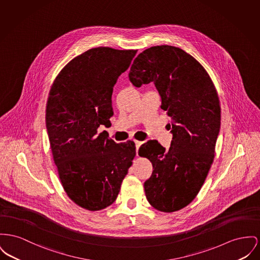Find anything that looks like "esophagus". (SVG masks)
Here are the masks:
<instances>
[{
	"mask_svg": "<svg viewBox=\"0 0 260 260\" xmlns=\"http://www.w3.org/2000/svg\"><path fill=\"white\" fill-rule=\"evenodd\" d=\"M135 142H136V146H137V154H138V149H139L140 145H141L143 142H142V141H138V140H135Z\"/></svg>",
	"mask_w": 260,
	"mask_h": 260,
	"instance_id": "esophagus-1",
	"label": "esophagus"
}]
</instances>
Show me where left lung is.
<instances>
[{
	"label": "left lung",
	"instance_id": "1",
	"mask_svg": "<svg viewBox=\"0 0 260 260\" xmlns=\"http://www.w3.org/2000/svg\"><path fill=\"white\" fill-rule=\"evenodd\" d=\"M128 77L137 87L154 82L173 134L168 151L157 140L138 150L152 163V175L144 183L146 199L159 211L181 210L196 199L213 163L221 123L218 92L199 61L168 45L140 53Z\"/></svg>",
	"mask_w": 260,
	"mask_h": 260
}]
</instances>
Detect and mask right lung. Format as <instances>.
Here are the masks:
<instances>
[{
	"label": "right lung",
	"mask_w": 260,
	"mask_h": 260,
	"mask_svg": "<svg viewBox=\"0 0 260 260\" xmlns=\"http://www.w3.org/2000/svg\"><path fill=\"white\" fill-rule=\"evenodd\" d=\"M138 50L93 48L68 62L47 100L46 126L61 185L76 204L99 211L117 199L137 155L132 140L116 143L111 126L113 86Z\"/></svg>",
	"instance_id": "right-lung-1"
}]
</instances>
